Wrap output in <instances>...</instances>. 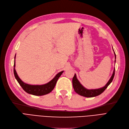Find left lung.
Here are the masks:
<instances>
[{"label": "left lung", "instance_id": "1", "mask_svg": "<svg viewBox=\"0 0 129 129\" xmlns=\"http://www.w3.org/2000/svg\"><path fill=\"white\" fill-rule=\"evenodd\" d=\"M113 51H114V50H113ZM114 55H115V58L116 59V54L115 53V52H114ZM114 75H115V68H114V71H113V73L111 77V78L110 79L109 81L107 82V83L105 85V86L102 87V88H100L99 89H88L85 88V87L80 83V82L79 81L78 79L77 78L76 75L75 74V76H74L73 78V85L74 89L76 93L86 97H93L99 96L100 94H101L102 92L107 88V87L109 86V85L111 83V82L112 81L113 78H114Z\"/></svg>", "mask_w": 129, "mask_h": 129}]
</instances>
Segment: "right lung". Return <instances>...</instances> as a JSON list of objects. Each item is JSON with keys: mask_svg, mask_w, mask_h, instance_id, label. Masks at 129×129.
I'll list each match as a JSON object with an SVG mask.
<instances>
[{"mask_svg": "<svg viewBox=\"0 0 129 129\" xmlns=\"http://www.w3.org/2000/svg\"><path fill=\"white\" fill-rule=\"evenodd\" d=\"M15 57H16V55L15 56V61L14 64V74L15 77L24 90L29 94L35 96H42L50 93L54 89L58 79L63 72V71L60 72L54 77V78L53 79L46 84L42 85H29L25 83L19 78L16 70H15Z\"/></svg>", "mask_w": 129, "mask_h": 129, "instance_id": "right-lung-1", "label": "right lung"}]
</instances>
